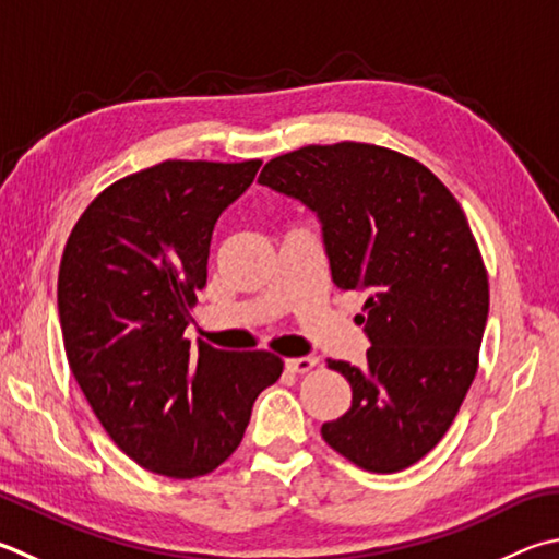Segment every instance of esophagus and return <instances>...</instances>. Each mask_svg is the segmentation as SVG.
<instances>
[{"mask_svg": "<svg viewBox=\"0 0 559 559\" xmlns=\"http://www.w3.org/2000/svg\"><path fill=\"white\" fill-rule=\"evenodd\" d=\"M314 367L312 357H296V359H286V369L290 373H308Z\"/></svg>", "mask_w": 559, "mask_h": 559, "instance_id": "1", "label": "esophagus"}]
</instances>
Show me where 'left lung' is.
Returning <instances> with one entry per match:
<instances>
[{"label":"left lung","instance_id":"1","mask_svg":"<svg viewBox=\"0 0 559 559\" xmlns=\"http://www.w3.org/2000/svg\"><path fill=\"white\" fill-rule=\"evenodd\" d=\"M259 182L318 215L334 286L367 293V364L328 361L352 408L322 438L361 469L401 472L442 440L476 373L489 281L469 222L418 160L354 141L290 151Z\"/></svg>","mask_w":559,"mask_h":559}]
</instances>
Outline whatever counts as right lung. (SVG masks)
<instances>
[{
  "label": "right lung",
  "mask_w": 559,
  "mask_h": 559,
  "mask_svg": "<svg viewBox=\"0 0 559 559\" xmlns=\"http://www.w3.org/2000/svg\"><path fill=\"white\" fill-rule=\"evenodd\" d=\"M259 168L164 160L121 178L90 202L60 259L70 371L117 448L170 479L217 469L283 371L271 352L192 349L182 337L212 231Z\"/></svg>",
  "instance_id": "obj_1"
}]
</instances>
